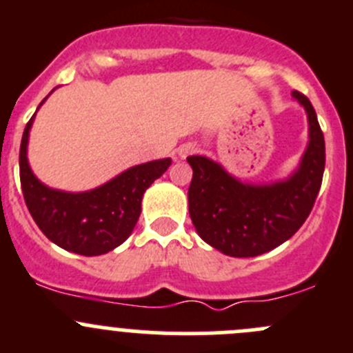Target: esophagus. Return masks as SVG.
Instances as JSON below:
<instances>
[{
    "label": "esophagus",
    "instance_id": "esophagus-1",
    "mask_svg": "<svg viewBox=\"0 0 353 353\" xmlns=\"http://www.w3.org/2000/svg\"><path fill=\"white\" fill-rule=\"evenodd\" d=\"M197 150V147H196V143H183V145H180V149H179V156L180 157H187V156H190V154H194Z\"/></svg>",
    "mask_w": 353,
    "mask_h": 353
}]
</instances>
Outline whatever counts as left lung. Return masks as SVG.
<instances>
[{"label":"left lung","mask_w":353,"mask_h":353,"mask_svg":"<svg viewBox=\"0 0 353 353\" xmlns=\"http://www.w3.org/2000/svg\"><path fill=\"white\" fill-rule=\"evenodd\" d=\"M310 142L300 170L286 182L267 187L244 185L203 156L187 157L192 166L189 213L201 239L236 258L258 256L290 239L314 208L325 166L324 133L310 100L300 92Z\"/></svg>","instance_id":"1"}]
</instances>
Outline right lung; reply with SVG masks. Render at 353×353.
<instances>
[{"instance_id":"add662e5","label":"right lung","mask_w":353,"mask_h":353,"mask_svg":"<svg viewBox=\"0 0 353 353\" xmlns=\"http://www.w3.org/2000/svg\"><path fill=\"white\" fill-rule=\"evenodd\" d=\"M32 117L23 130L19 166L23 199L36 225L52 243L72 253L97 256L112 251L135 229L143 192L168 170L171 159L130 168L90 192L69 194L48 189L36 179L28 164Z\"/></svg>"}]
</instances>
